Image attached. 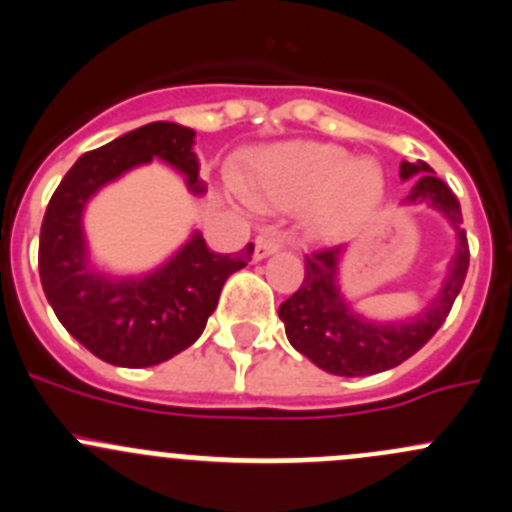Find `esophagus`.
I'll list each match as a JSON object with an SVG mask.
<instances>
[{
  "instance_id": "1",
  "label": "esophagus",
  "mask_w": 512,
  "mask_h": 512,
  "mask_svg": "<svg viewBox=\"0 0 512 512\" xmlns=\"http://www.w3.org/2000/svg\"><path fill=\"white\" fill-rule=\"evenodd\" d=\"M282 247H285V237L282 235H262L255 245V257L257 260H265V257L275 255Z\"/></svg>"
}]
</instances>
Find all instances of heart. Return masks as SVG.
Wrapping results in <instances>:
<instances>
[{"label":"heart","instance_id":"obj_1","mask_svg":"<svg viewBox=\"0 0 512 512\" xmlns=\"http://www.w3.org/2000/svg\"><path fill=\"white\" fill-rule=\"evenodd\" d=\"M240 187L250 202L275 210L312 200V230L335 235L380 202L385 177L375 160H352L345 147L287 142L255 152L245 162Z\"/></svg>","mask_w":512,"mask_h":512}]
</instances>
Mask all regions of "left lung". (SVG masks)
<instances>
[{
    "mask_svg": "<svg viewBox=\"0 0 512 512\" xmlns=\"http://www.w3.org/2000/svg\"><path fill=\"white\" fill-rule=\"evenodd\" d=\"M403 180H418L403 205H430L458 232V250L438 295L420 315L400 322H375L357 315L337 285V265L345 247L305 255V280L300 290L280 305V320L290 345L330 375L365 377L398 367L438 332L463 287L470 265L468 237L458 197L433 167L418 162L400 165Z\"/></svg>",
    "mask_w": 512,
    "mask_h": 512,
    "instance_id": "1",
    "label": "left lung"
}]
</instances>
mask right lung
Here are the masks:
<instances>
[{
    "label": "right lung",
    "mask_w": 512,
    "mask_h": 512,
    "mask_svg": "<svg viewBox=\"0 0 512 512\" xmlns=\"http://www.w3.org/2000/svg\"><path fill=\"white\" fill-rule=\"evenodd\" d=\"M192 145L195 130L175 122L127 132L79 157L44 212L39 232L44 295L69 335L109 365L150 367L187 350L215 312L227 277L252 260V242L235 255H220L195 232L150 275L112 277L89 262L82 227L89 197L152 160L180 170L187 187L202 195L207 187Z\"/></svg>",
    "instance_id": "right-lung-1"
}]
</instances>
